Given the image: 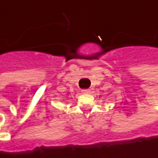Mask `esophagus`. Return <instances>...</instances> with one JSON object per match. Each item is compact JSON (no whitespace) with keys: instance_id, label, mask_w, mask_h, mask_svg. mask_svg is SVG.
Listing matches in <instances>:
<instances>
[{"instance_id":"obj_1","label":"esophagus","mask_w":158,"mask_h":158,"mask_svg":"<svg viewBox=\"0 0 158 158\" xmlns=\"http://www.w3.org/2000/svg\"><path fill=\"white\" fill-rule=\"evenodd\" d=\"M81 92H82V93H89L90 90L89 89H83V90H81Z\"/></svg>"}]
</instances>
